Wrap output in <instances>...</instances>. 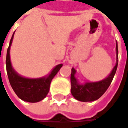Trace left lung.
Masks as SVG:
<instances>
[{"mask_svg":"<svg viewBox=\"0 0 128 128\" xmlns=\"http://www.w3.org/2000/svg\"><path fill=\"white\" fill-rule=\"evenodd\" d=\"M116 60L114 68L112 69V72L107 77L99 82H87L84 84H80L75 76L76 70L74 69V68H72L71 74H70V83H71L70 92L75 99L82 102H91L98 100L104 94V92L110 86L117 68V65H118L117 42L116 44Z\"/></svg>","mask_w":128,"mask_h":128,"instance_id":"obj_1","label":"left lung"}]
</instances>
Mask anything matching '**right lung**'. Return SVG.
Instances as JSON below:
<instances>
[{
	"label": "right lung",
	"instance_id": "1",
	"mask_svg": "<svg viewBox=\"0 0 128 128\" xmlns=\"http://www.w3.org/2000/svg\"><path fill=\"white\" fill-rule=\"evenodd\" d=\"M14 34L11 38L6 54V71L10 84L14 92L21 100L30 103H36L42 100L50 91L52 78L58 74L62 64L56 66L50 74L46 76L37 78H26L17 74L12 67L10 59V48L12 44Z\"/></svg>",
	"mask_w": 128,
	"mask_h": 128
}]
</instances>
